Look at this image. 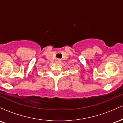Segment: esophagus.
Segmentation results:
<instances>
[{"mask_svg": "<svg viewBox=\"0 0 123 123\" xmlns=\"http://www.w3.org/2000/svg\"><path fill=\"white\" fill-rule=\"evenodd\" d=\"M60 62H61V59H57V61H56V63H60Z\"/></svg>", "mask_w": 123, "mask_h": 123, "instance_id": "1", "label": "esophagus"}]
</instances>
